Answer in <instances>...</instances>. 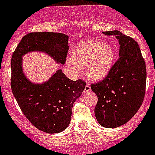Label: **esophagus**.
I'll return each instance as SVG.
<instances>
[{"instance_id": "34e87169", "label": "esophagus", "mask_w": 155, "mask_h": 155, "mask_svg": "<svg viewBox=\"0 0 155 155\" xmlns=\"http://www.w3.org/2000/svg\"><path fill=\"white\" fill-rule=\"evenodd\" d=\"M90 90H91L90 86H89V84H86V87H85V89H84V91H83V92H84V93H86V92H89Z\"/></svg>"}]
</instances>
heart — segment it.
Returning <instances> with one entry per match:
<instances>
[{
	"instance_id": "heart-1",
	"label": "heart",
	"mask_w": 155,
	"mask_h": 155,
	"mask_svg": "<svg viewBox=\"0 0 155 155\" xmlns=\"http://www.w3.org/2000/svg\"><path fill=\"white\" fill-rule=\"evenodd\" d=\"M116 53L111 45L99 40H88L77 44L66 62L73 73H78L79 68H84L85 74L92 81L104 79L110 72Z\"/></svg>"
}]
</instances>
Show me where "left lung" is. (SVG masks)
Wrapping results in <instances>:
<instances>
[{
  "label": "left lung",
  "instance_id": "1",
  "mask_svg": "<svg viewBox=\"0 0 155 155\" xmlns=\"http://www.w3.org/2000/svg\"><path fill=\"white\" fill-rule=\"evenodd\" d=\"M118 40L119 59L106 77L91 85L98 97L95 115L99 125L117 128L127 123L142 104L145 94L146 66L138 44L118 30L103 32Z\"/></svg>",
  "mask_w": 155,
  "mask_h": 155
}]
</instances>
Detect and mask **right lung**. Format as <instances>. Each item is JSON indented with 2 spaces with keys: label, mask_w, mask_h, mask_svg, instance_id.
Segmentation results:
<instances>
[{
  "label": "right lung",
  "mask_w": 155,
  "mask_h": 155,
  "mask_svg": "<svg viewBox=\"0 0 155 155\" xmlns=\"http://www.w3.org/2000/svg\"><path fill=\"white\" fill-rule=\"evenodd\" d=\"M68 50L66 34L30 33L19 43L11 59V86L17 104L30 123L46 133H59L67 128L73 103L82 95L86 82L71 80L59 69L44 83H32L23 72L22 56L29 52H44L64 64Z\"/></svg>",
  "instance_id": "add662e5"
}]
</instances>
